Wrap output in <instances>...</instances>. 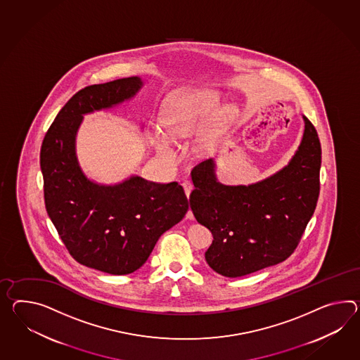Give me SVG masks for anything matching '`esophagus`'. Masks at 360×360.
Instances as JSON below:
<instances>
[{
	"instance_id": "esophagus-1",
	"label": "esophagus",
	"mask_w": 360,
	"mask_h": 360,
	"mask_svg": "<svg viewBox=\"0 0 360 360\" xmlns=\"http://www.w3.org/2000/svg\"><path fill=\"white\" fill-rule=\"evenodd\" d=\"M182 186H184V193H186V196L188 198V196H190V193H191V191H193V184H191V182H188V181H186V182H184V184H182ZM187 217H188V219H193V213H191V212H188Z\"/></svg>"
}]
</instances>
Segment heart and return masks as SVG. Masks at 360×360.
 Listing matches in <instances>:
<instances>
[{"instance_id": "obj_1", "label": "heart", "mask_w": 360, "mask_h": 360, "mask_svg": "<svg viewBox=\"0 0 360 360\" xmlns=\"http://www.w3.org/2000/svg\"><path fill=\"white\" fill-rule=\"evenodd\" d=\"M219 101V95L212 89H191L167 97L162 106V124L152 123L148 126L149 144L160 155L174 158L176 141L195 135L210 116L196 136L195 147L202 155H211L237 115L236 106H217Z\"/></svg>"}]
</instances>
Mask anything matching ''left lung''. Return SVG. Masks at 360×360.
I'll return each mask as SVG.
<instances>
[{
    "mask_svg": "<svg viewBox=\"0 0 360 360\" xmlns=\"http://www.w3.org/2000/svg\"><path fill=\"white\" fill-rule=\"evenodd\" d=\"M289 164L256 184L228 186L210 158L191 172L190 207L213 240L205 260L214 272L236 278L286 260L297 248L320 193L321 146L307 117Z\"/></svg>",
    "mask_w": 360,
    "mask_h": 360,
    "instance_id": "left-lung-1",
    "label": "left lung"
}]
</instances>
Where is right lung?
Here are the masks:
<instances>
[{
	"label": "right lung",
	"instance_id": "add662e5",
	"mask_svg": "<svg viewBox=\"0 0 360 360\" xmlns=\"http://www.w3.org/2000/svg\"><path fill=\"white\" fill-rule=\"evenodd\" d=\"M139 77L80 89L53 121L40 150L45 208L71 256L88 268L129 274L147 262L158 238L184 219L188 200L176 182L139 176L97 184L82 170L77 134L83 117L135 96Z\"/></svg>",
	"mask_w": 360,
	"mask_h": 360
}]
</instances>
